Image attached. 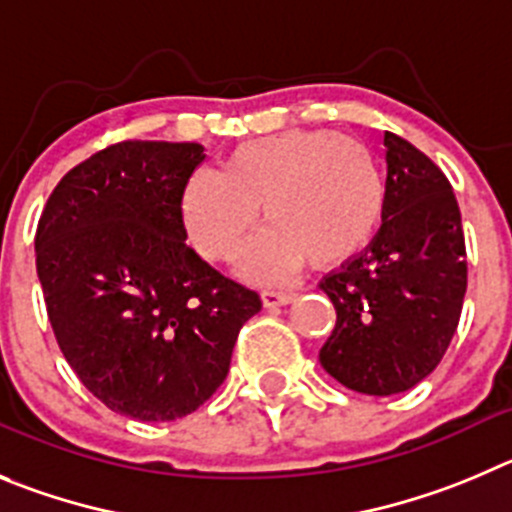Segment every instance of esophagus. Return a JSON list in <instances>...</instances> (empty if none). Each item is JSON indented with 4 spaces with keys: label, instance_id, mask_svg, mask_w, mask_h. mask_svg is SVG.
Instances as JSON below:
<instances>
[{
    "label": "esophagus",
    "instance_id": "esophagus-1",
    "mask_svg": "<svg viewBox=\"0 0 512 512\" xmlns=\"http://www.w3.org/2000/svg\"><path fill=\"white\" fill-rule=\"evenodd\" d=\"M260 298L265 308H278V305H288L295 298V293H290V290H262Z\"/></svg>",
    "mask_w": 512,
    "mask_h": 512
}]
</instances>
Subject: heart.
I'll use <instances>...</instances> for the list:
<instances>
[{
	"instance_id": "heart-1",
	"label": "heart",
	"mask_w": 512,
	"mask_h": 512,
	"mask_svg": "<svg viewBox=\"0 0 512 512\" xmlns=\"http://www.w3.org/2000/svg\"><path fill=\"white\" fill-rule=\"evenodd\" d=\"M270 224L242 270L280 280L303 260L343 265L374 240L386 209V179L366 143L338 133H285L234 148L224 174L199 171L184 197L191 242L209 260L237 255L257 222Z\"/></svg>"
}]
</instances>
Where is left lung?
<instances>
[{"label": "left lung", "mask_w": 512, "mask_h": 512, "mask_svg": "<svg viewBox=\"0 0 512 512\" xmlns=\"http://www.w3.org/2000/svg\"><path fill=\"white\" fill-rule=\"evenodd\" d=\"M379 234L321 283L336 328L321 364L348 389L391 396L427 379L450 346L467 290L465 232L447 176L407 138L384 133Z\"/></svg>", "instance_id": "8db88e82"}]
</instances>
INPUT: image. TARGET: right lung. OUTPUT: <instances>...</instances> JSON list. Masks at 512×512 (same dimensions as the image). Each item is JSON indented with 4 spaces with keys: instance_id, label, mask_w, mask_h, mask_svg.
Returning <instances> with one entry per match:
<instances>
[{
    "instance_id": "right-lung-1",
    "label": "right lung",
    "mask_w": 512,
    "mask_h": 512,
    "mask_svg": "<svg viewBox=\"0 0 512 512\" xmlns=\"http://www.w3.org/2000/svg\"><path fill=\"white\" fill-rule=\"evenodd\" d=\"M202 143L121 141L70 169L37 222V275L62 356L108 409L197 412L222 386L260 295L186 245Z\"/></svg>"
}]
</instances>
